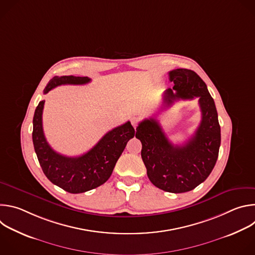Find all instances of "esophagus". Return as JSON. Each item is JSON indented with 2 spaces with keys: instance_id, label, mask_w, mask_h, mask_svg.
I'll list each match as a JSON object with an SVG mask.
<instances>
[{
  "instance_id": "obj_1",
  "label": "esophagus",
  "mask_w": 255,
  "mask_h": 255,
  "mask_svg": "<svg viewBox=\"0 0 255 255\" xmlns=\"http://www.w3.org/2000/svg\"><path fill=\"white\" fill-rule=\"evenodd\" d=\"M138 122H139V119H138L137 117L134 116V117L131 118V124H132V126H133L135 129H136V127L138 126Z\"/></svg>"
}]
</instances>
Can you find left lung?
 Wrapping results in <instances>:
<instances>
[{"mask_svg": "<svg viewBox=\"0 0 255 255\" xmlns=\"http://www.w3.org/2000/svg\"><path fill=\"white\" fill-rule=\"evenodd\" d=\"M173 88L163 93L162 105L171 106L177 100L199 98L201 123L195 134L183 145L172 144L157 120L141 121L136 138L142 143L141 157L151 183L168 193L194 190L213 170L221 144V128L213 98L206 84L195 71L177 68L168 72Z\"/></svg>", "mask_w": 255, "mask_h": 255, "instance_id": "obj_1", "label": "left lung"}]
</instances>
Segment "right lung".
I'll use <instances>...</instances> for the list:
<instances>
[{
    "instance_id": "1",
    "label": "right lung",
    "mask_w": 255,
    "mask_h": 255,
    "mask_svg": "<svg viewBox=\"0 0 255 255\" xmlns=\"http://www.w3.org/2000/svg\"><path fill=\"white\" fill-rule=\"evenodd\" d=\"M88 77H54L44 89V94L61 85H86ZM44 102H39L33 117L32 139L34 149L46 177L55 186L70 194L85 193L103 185L111 176L117 160L134 137L135 130L128 121L106 133L87 153L68 157L54 151L44 136L42 112Z\"/></svg>"
}]
</instances>
